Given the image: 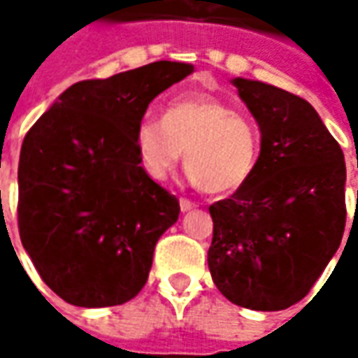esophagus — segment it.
Instances as JSON below:
<instances>
[{"instance_id": "34e87169", "label": "esophagus", "mask_w": 358, "mask_h": 358, "mask_svg": "<svg viewBox=\"0 0 358 358\" xmlns=\"http://www.w3.org/2000/svg\"><path fill=\"white\" fill-rule=\"evenodd\" d=\"M179 205H181V211H183V213H187V211H191V209H195V207H197V203H195V201L185 199V197H183V199H179Z\"/></svg>"}]
</instances>
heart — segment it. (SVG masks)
I'll return each instance as SVG.
<instances>
[{"instance_id":"heart-1","label":"heart","mask_w":358,"mask_h":358,"mask_svg":"<svg viewBox=\"0 0 358 358\" xmlns=\"http://www.w3.org/2000/svg\"><path fill=\"white\" fill-rule=\"evenodd\" d=\"M135 149L141 169L153 181L167 179L185 155L189 179L211 195H223L253 177L261 133L227 101L193 93L173 99L163 119H141Z\"/></svg>"}]
</instances>
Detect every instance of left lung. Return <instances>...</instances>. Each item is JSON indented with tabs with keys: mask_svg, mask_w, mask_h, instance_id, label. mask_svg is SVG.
<instances>
[{
	"mask_svg": "<svg viewBox=\"0 0 358 358\" xmlns=\"http://www.w3.org/2000/svg\"><path fill=\"white\" fill-rule=\"evenodd\" d=\"M261 129L253 177L209 207V271L231 303L281 310L313 289L345 223V155L309 101L261 81L233 79Z\"/></svg>",
	"mask_w": 358,
	"mask_h": 358,
	"instance_id": "left-lung-1",
	"label": "left lung"
}]
</instances>
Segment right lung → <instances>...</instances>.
<instances>
[{"instance_id":"right-lung-1","label":"right lung","mask_w":358,"mask_h":358,"mask_svg":"<svg viewBox=\"0 0 358 358\" xmlns=\"http://www.w3.org/2000/svg\"><path fill=\"white\" fill-rule=\"evenodd\" d=\"M193 71L155 62L65 90L27 131L17 227L39 277L76 307H113L149 277L179 201L147 177L135 129L149 103Z\"/></svg>"}]
</instances>
